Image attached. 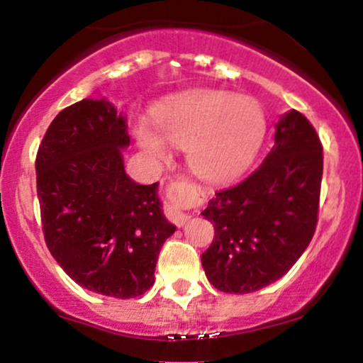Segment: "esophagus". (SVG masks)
I'll return each mask as SVG.
<instances>
[{
	"instance_id": "obj_1",
	"label": "esophagus",
	"mask_w": 363,
	"mask_h": 363,
	"mask_svg": "<svg viewBox=\"0 0 363 363\" xmlns=\"http://www.w3.org/2000/svg\"><path fill=\"white\" fill-rule=\"evenodd\" d=\"M167 194H169V197H171V199H174V201L181 199V197H184V196L187 194V186H186V182H184V181H174V182H171V186L167 187ZM167 217H169V219H171L176 225H184L186 222L191 219L189 214H186L184 211L179 209V207L174 206V204L169 206Z\"/></svg>"
}]
</instances>
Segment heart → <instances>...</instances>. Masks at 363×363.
Segmentation results:
<instances>
[{"label": "heart", "instance_id": "b5f03b06", "mask_svg": "<svg viewBox=\"0 0 363 363\" xmlns=\"http://www.w3.org/2000/svg\"><path fill=\"white\" fill-rule=\"evenodd\" d=\"M157 133L139 124V146L152 161L169 157L167 144L187 149V161L197 176L222 182L238 176L259 151L265 134L260 106L250 98L224 91H197L169 101L154 114Z\"/></svg>", "mask_w": 363, "mask_h": 363}]
</instances>
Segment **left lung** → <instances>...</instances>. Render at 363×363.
I'll list each match as a JSON object with an SVG mask.
<instances>
[{"instance_id": "obj_1", "label": "left lung", "mask_w": 363, "mask_h": 363, "mask_svg": "<svg viewBox=\"0 0 363 363\" xmlns=\"http://www.w3.org/2000/svg\"><path fill=\"white\" fill-rule=\"evenodd\" d=\"M323 171L322 143L292 109L275 125V144L238 184L217 191L202 216L214 240L202 267L217 291L249 294L282 277L315 232Z\"/></svg>"}]
</instances>
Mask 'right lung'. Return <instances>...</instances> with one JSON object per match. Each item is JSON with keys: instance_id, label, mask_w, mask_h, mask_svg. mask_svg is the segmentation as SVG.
Segmentation results:
<instances>
[{"instance_id": "right-lung-1", "label": "right lung", "mask_w": 363, "mask_h": 363, "mask_svg": "<svg viewBox=\"0 0 363 363\" xmlns=\"http://www.w3.org/2000/svg\"><path fill=\"white\" fill-rule=\"evenodd\" d=\"M125 118L106 99H83L52 119L36 156V189L48 249L81 287L133 298L154 284L166 220L157 182L124 171Z\"/></svg>"}]
</instances>
